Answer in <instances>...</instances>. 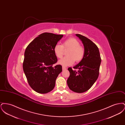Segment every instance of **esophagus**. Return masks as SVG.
Segmentation results:
<instances>
[{
  "label": "esophagus",
  "mask_w": 125,
  "mask_h": 125,
  "mask_svg": "<svg viewBox=\"0 0 125 125\" xmlns=\"http://www.w3.org/2000/svg\"><path fill=\"white\" fill-rule=\"evenodd\" d=\"M66 68L65 67V66H62V70H66Z\"/></svg>",
  "instance_id": "1"
}]
</instances>
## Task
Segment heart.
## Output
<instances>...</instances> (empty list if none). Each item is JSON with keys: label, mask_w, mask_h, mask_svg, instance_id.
Returning a JSON list of instances; mask_svg holds the SVG:
<instances>
[{"label": "heart", "mask_w": 125, "mask_h": 125, "mask_svg": "<svg viewBox=\"0 0 125 125\" xmlns=\"http://www.w3.org/2000/svg\"><path fill=\"white\" fill-rule=\"evenodd\" d=\"M64 49H69L67 56L60 60L59 64L63 66L72 65L75 61L79 62L83 59L85 55V50L80 46V42L74 38H69L63 42L62 44H56L54 47V52L58 58H61L64 53Z\"/></svg>", "instance_id": "obj_1"}]
</instances>
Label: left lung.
<instances>
[{
  "label": "left lung",
  "instance_id": "8db88e82",
  "mask_svg": "<svg viewBox=\"0 0 125 125\" xmlns=\"http://www.w3.org/2000/svg\"><path fill=\"white\" fill-rule=\"evenodd\" d=\"M76 36L82 41L85 50L83 59L73 68H68L70 76L67 80L69 89L76 93H83L92 86L99 73L101 59L97 46L89 38L80 34Z\"/></svg>",
  "mask_w": 125,
  "mask_h": 125
}]
</instances>
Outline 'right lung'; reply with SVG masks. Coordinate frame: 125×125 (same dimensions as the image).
<instances>
[{
    "label": "right lung",
    "mask_w": 125,
    "mask_h": 125,
    "mask_svg": "<svg viewBox=\"0 0 125 125\" xmlns=\"http://www.w3.org/2000/svg\"><path fill=\"white\" fill-rule=\"evenodd\" d=\"M62 35L44 33L38 36L27 47L23 69L31 88L36 92L45 94L53 89L55 82L62 71V66L52 65L57 61L54 47Z\"/></svg>",
    "instance_id": "right-lung-1"
}]
</instances>
